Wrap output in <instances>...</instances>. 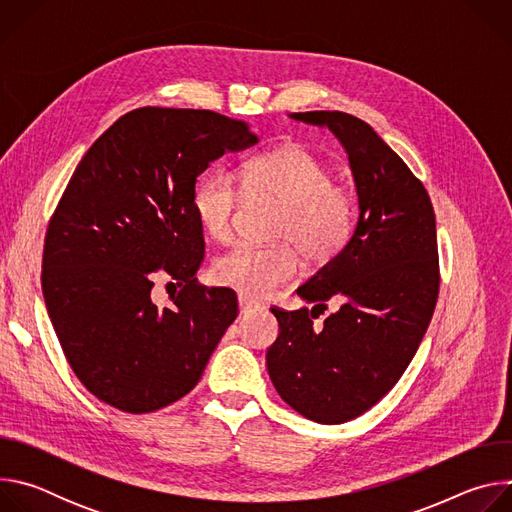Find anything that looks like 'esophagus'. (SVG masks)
Instances as JSON below:
<instances>
[{"instance_id":"34e87169","label":"esophagus","mask_w":512,"mask_h":512,"mask_svg":"<svg viewBox=\"0 0 512 512\" xmlns=\"http://www.w3.org/2000/svg\"><path fill=\"white\" fill-rule=\"evenodd\" d=\"M259 308L261 306L257 302H253V300H249L245 296H239V310H241V314H249V312H255Z\"/></svg>"}]
</instances>
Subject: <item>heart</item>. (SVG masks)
Here are the masks:
<instances>
[{
	"mask_svg": "<svg viewBox=\"0 0 512 512\" xmlns=\"http://www.w3.org/2000/svg\"><path fill=\"white\" fill-rule=\"evenodd\" d=\"M239 182L247 196L281 202L273 239L287 243L237 245L221 255L212 263V277L221 285L237 289L241 296L261 298L298 275V251L308 265L322 267L348 245L356 221V198L346 184L332 180L324 160L302 145L287 143L245 160ZM239 202L235 178L218 170L196 182L190 210L206 239L227 243Z\"/></svg>",
	"mask_w": 512,
	"mask_h": 512,
	"instance_id": "1",
	"label": "heart"
}]
</instances>
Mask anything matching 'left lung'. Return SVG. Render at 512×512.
I'll list each match as a JSON object with an SVG mask.
<instances>
[{
    "label": "left lung",
    "mask_w": 512,
    "mask_h": 512,
    "mask_svg": "<svg viewBox=\"0 0 512 512\" xmlns=\"http://www.w3.org/2000/svg\"><path fill=\"white\" fill-rule=\"evenodd\" d=\"M289 117L328 127L342 143L358 221L342 253L298 287L314 308H271L279 336L267 371L289 407L336 425L379 403L421 344L440 289L435 214L423 184L369 123L342 111ZM328 299L341 308L318 329L313 318Z\"/></svg>",
    "instance_id": "left-lung-1"
}]
</instances>
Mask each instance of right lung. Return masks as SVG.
Here are the masks:
<instances>
[{
	"instance_id": "obj_1",
	"label": "right lung",
	"mask_w": 512,
	"mask_h": 512,
	"mask_svg": "<svg viewBox=\"0 0 512 512\" xmlns=\"http://www.w3.org/2000/svg\"><path fill=\"white\" fill-rule=\"evenodd\" d=\"M257 141L212 111L143 107L72 174L46 231L42 294L70 369L103 403L150 413L178 401L235 322V291L196 283L204 237L190 196L214 160ZM164 270L181 291L160 311L151 279Z\"/></svg>"
}]
</instances>
